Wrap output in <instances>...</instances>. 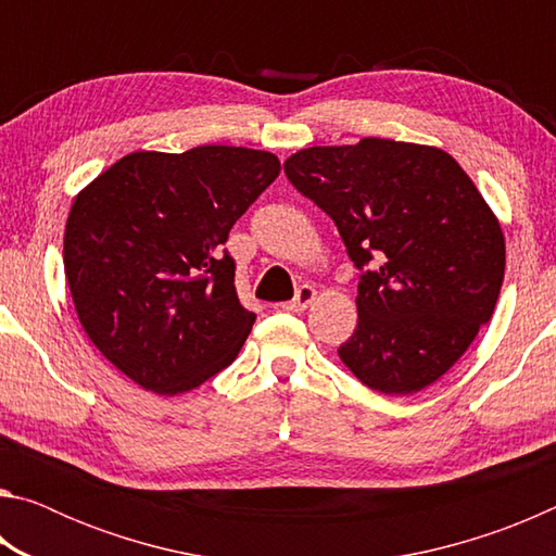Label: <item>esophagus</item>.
<instances>
[{"label":"esophagus","instance_id":"1","mask_svg":"<svg viewBox=\"0 0 556 556\" xmlns=\"http://www.w3.org/2000/svg\"><path fill=\"white\" fill-rule=\"evenodd\" d=\"M314 299H316V289L312 285H304V287H299L294 299L287 301V304H281V308H285V312H291V314L306 312V308L314 304Z\"/></svg>","mask_w":556,"mask_h":556}]
</instances>
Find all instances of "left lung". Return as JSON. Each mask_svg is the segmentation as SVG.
<instances>
[{
	"mask_svg": "<svg viewBox=\"0 0 556 556\" xmlns=\"http://www.w3.org/2000/svg\"><path fill=\"white\" fill-rule=\"evenodd\" d=\"M285 174L331 215L361 269L357 326L338 355L382 394L437 382L491 321L505 275L501 223L454 156L365 137L308 147Z\"/></svg>",
	"mask_w": 556,
	"mask_h": 556,
	"instance_id": "1",
	"label": "left lung"
}]
</instances>
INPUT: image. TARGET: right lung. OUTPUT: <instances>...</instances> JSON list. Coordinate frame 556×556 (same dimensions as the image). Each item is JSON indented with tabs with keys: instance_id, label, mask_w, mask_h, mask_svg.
I'll list each match as a JSON object with an SVG mask.
<instances>
[{
	"instance_id": "right-lung-1",
	"label": "right lung",
	"mask_w": 556,
	"mask_h": 556,
	"mask_svg": "<svg viewBox=\"0 0 556 556\" xmlns=\"http://www.w3.org/2000/svg\"><path fill=\"white\" fill-rule=\"evenodd\" d=\"M279 168L244 147L135 152L75 195L63 238L75 312L139 388L188 392L240 353L255 314L223 244Z\"/></svg>"
}]
</instances>
